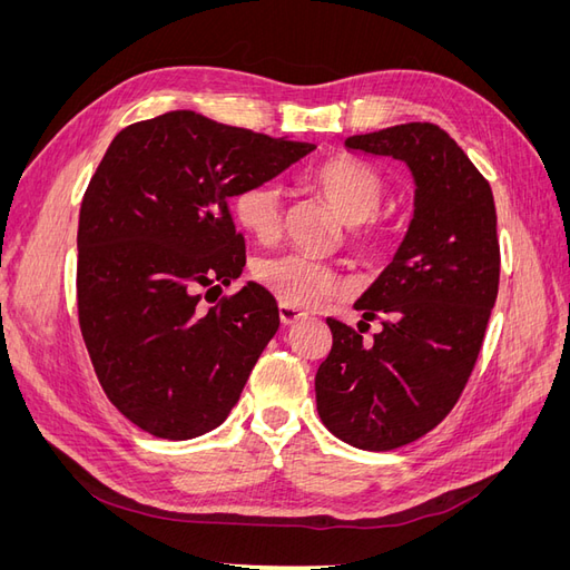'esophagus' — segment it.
<instances>
[{
  "instance_id": "34e87169",
  "label": "esophagus",
  "mask_w": 570,
  "mask_h": 570,
  "mask_svg": "<svg viewBox=\"0 0 570 570\" xmlns=\"http://www.w3.org/2000/svg\"><path fill=\"white\" fill-rule=\"evenodd\" d=\"M278 312H281V323L283 325H295V323L306 318L304 312H299V308H295V306H287V304H281Z\"/></svg>"
}]
</instances>
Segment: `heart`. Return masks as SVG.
Listing matches in <instances>:
<instances>
[{
	"label": "heart",
	"mask_w": 570,
	"mask_h": 570,
	"mask_svg": "<svg viewBox=\"0 0 570 570\" xmlns=\"http://www.w3.org/2000/svg\"><path fill=\"white\" fill-rule=\"evenodd\" d=\"M312 185L347 223L350 239L358 252L377 254L385 249L390 233L377 218V212L390 197V183L381 170L354 159H333L314 170ZM283 209L285 193L275 180H254L233 199V216L239 228L262 243L281 233ZM254 275L271 295L295 308L314 306L344 289L337 271L304 254L258 258Z\"/></svg>",
	"instance_id": "1"
}]
</instances>
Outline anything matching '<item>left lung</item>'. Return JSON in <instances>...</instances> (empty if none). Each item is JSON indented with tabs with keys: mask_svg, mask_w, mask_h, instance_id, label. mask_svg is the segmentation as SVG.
Listing matches in <instances>:
<instances>
[{
	"mask_svg": "<svg viewBox=\"0 0 570 570\" xmlns=\"http://www.w3.org/2000/svg\"><path fill=\"white\" fill-rule=\"evenodd\" d=\"M344 147L404 161L416 183L400 249L354 304L383 331L366 342L327 318L333 350L316 373L323 425L358 450L390 452L430 433L469 383L499 289L497 212L490 183L433 124L354 135Z\"/></svg>",
	"mask_w": 570,
	"mask_h": 570,
	"instance_id": "1",
	"label": "left lung"
}]
</instances>
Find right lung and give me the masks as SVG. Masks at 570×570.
Segmentation results:
<instances>
[{"mask_svg": "<svg viewBox=\"0 0 570 570\" xmlns=\"http://www.w3.org/2000/svg\"><path fill=\"white\" fill-rule=\"evenodd\" d=\"M314 149L195 111L114 137L80 206L78 318L109 402L145 433L193 440L237 404L278 331V304L247 283L202 308L199 289L245 268L228 199Z\"/></svg>", "mask_w": 570, "mask_h": 570, "instance_id": "right-lung-1", "label": "right lung"}]
</instances>
